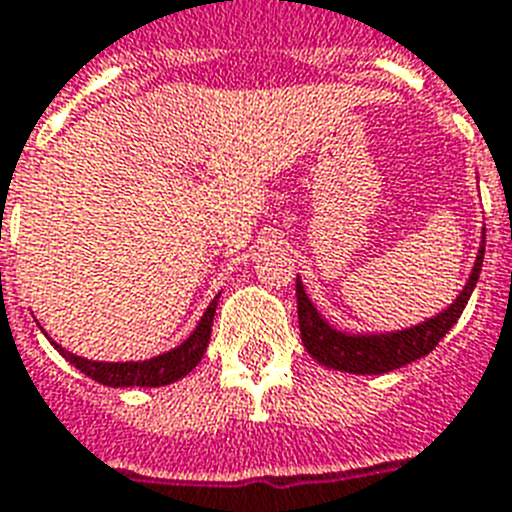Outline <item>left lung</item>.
<instances>
[{
	"mask_svg": "<svg viewBox=\"0 0 512 512\" xmlns=\"http://www.w3.org/2000/svg\"><path fill=\"white\" fill-rule=\"evenodd\" d=\"M486 242V234H484ZM484 242H481L479 257L473 265V273L468 278V284L460 292V297L452 302L444 313L436 318H429L421 326L407 328V331H397V334H381V336H350L336 331L323 321L313 302L307 299L302 281L297 278V315H299V334H302V344L305 350L323 363L326 368L347 373H389L397 371L402 365L413 363L418 357L429 355L436 344L442 342L444 334L458 323L463 307L471 299L473 286L479 281L481 263H484Z\"/></svg>",
	"mask_w": 512,
	"mask_h": 512,
	"instance_id": "obj_1",
	"label": "left lung"
}]
</instances>
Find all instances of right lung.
<instances>
[{"label": "right lung", "instance_id": "right-lung-1", "mask_svg": "<svg viewBox=\"0 0 512 512\" xmlns=\"http://www.w3.org/2000/svg\"><path fill=\"white\" fill-rule=\"evenodd\" d=\"M220 297V294H218ZM218 297L210 302L207 307V313L202 315V321L199 326L194 328V334L186 339L181 347L176 350L165 352L160 357H152V360H144V363H94V360H83V357L70 355L60 347V344H54L60 355L65 360L76 365L78 371L86 373L89 378L99 381V384L105 386H165L178 381L181 376L194 368V365L202 360L207 350V342H210V331H213V318H215V307H218Z\"/></svg>", "mask_w": 512, "mask_h": 512}]
</instances>
